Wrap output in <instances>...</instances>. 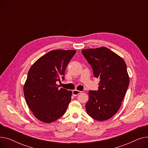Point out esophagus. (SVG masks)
<instances>
[{
    "label": "esophagus",
    "mask_w": 148,
    "mask_h": 148,
    "mask_svg": "<svg viewBox=\"0 0 148 148\" xmlns=\"http://www.w3.org/2000/svg\"><path fill=\"white\" fill-rule=\"evenodd\" d=\"M81 92H82L81 91L78 90H73V95L74 96H77V95H78L79 94H80Z\"/></svg>",
    "instance_id": "34e87169"
}]
</instances>
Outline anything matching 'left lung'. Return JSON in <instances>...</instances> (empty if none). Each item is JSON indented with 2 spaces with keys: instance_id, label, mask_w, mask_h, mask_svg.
Instances as JSON below:
<instances>
[{
  "instance_id": "1",
  "label": "left lung",
  "mask_w": 148,
  "mask_h": 148,
  "mask_svg": "<svg viewBox=\"0 0 148 148\" xmlns=\"http://www.w3.org/2000/svg\"><path fill=\"white\" fill-rule=\"evenodd\" d=\"M96 78L100 79L97 90L89 92L85 105L87 113L99 121L111 118L119 110L128 89L130 79L123 59L103 47L82 51Z\"/></svg>"
}]
</instances>
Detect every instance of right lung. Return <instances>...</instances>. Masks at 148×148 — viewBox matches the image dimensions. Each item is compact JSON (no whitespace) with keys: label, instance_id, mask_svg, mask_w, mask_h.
<instances>
[{"label":"right lung","instance_id":"1","mask_svg":"<svg viewBox=\"0 0 148 148\" xmlns=\"http://www.w3.org/2000/svg\"><path fill=\"white\" fill-rule=\"evenodd\" d=\"M75 52L71 50L50 51L30 67L23 92L29 108L38 120L51 123L65 113L73 93L59 89L56 82L64 80L66 66Z\"/></svg>","mask_w":148,"mask_h":148}]
</instances>
